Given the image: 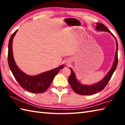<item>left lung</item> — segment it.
I'll list each match as a JSON object with an SVG mask.
<instances>
[{"instance_id": "8db88e82", "label": "left lung", "mask_w": 125, "mask_h": 125, "mask_svg": "<svg viewBox=\"0 0 125 125\" xmlns=\"http://www.w3.org/2000/svg\"><path fill=\"white\" fill-rule=\"evenodd\" d=\"M96 29L98 31H107L111 33V34L115 37L114 35L111 33V32L104 25L101 24V23H96ZM116 41V55H115V59L114 61V64L113 67L111 68L110 71L107 74V75L105 76L104 78L99 82V83L92 85H82L80 84L79 82L78 81L77 79H76L75 73L72 70V69L70 68L71 71V74L68 78V82L70 84L71 88H72L74 92L77 93L79 95H92L95 94L96 93L100 92L101 90H103L105 88L107 84H108L109 80H110L111 78L113 75V73L115 72V69L117 67V63H118V44L117 40Z\"/></svg>"}]
</instances>
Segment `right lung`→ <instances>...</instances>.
Masks as SVG:
<instances>
[{
  "label": "right lung",
  "mask_w": 125,
  "mask_h": 125,
  "mask_svg": "<svg viewBox=\"0 0 125 125\" xmlns=\"http://www.w3.org/2000/svg\"><path fill=\"white\" fill-rule=\"evenodd\" d=\"M17 31L18 30L12 33L8 44V61L10 70L18 83L25 90L33 93H44L49 88L54 76L63 68V65L36 76L29 75L23 73L16 65L12 54V40Z\"/></svg>",
  "instance_id": "right-lung-1"
}]
</instances>
